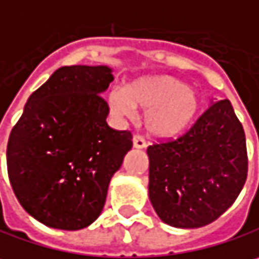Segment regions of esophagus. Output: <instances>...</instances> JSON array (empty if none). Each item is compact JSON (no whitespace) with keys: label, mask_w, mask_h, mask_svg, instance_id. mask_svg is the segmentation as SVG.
<instances>
[{"label":"esophagus","mask_w":259,"mask_h":259,"mask_svg":"<svg viewBox=\"0 0 259 259\" xmlns=\"http://www.w3.org/2000/svg\"><path fill=\"white\" fill-rule=\"evenodd\" d=\"M146 141H145L144 136H141V135H135L133 136V146L135 148H138V149H142V148H145L146 146Z\"/></svg>","instance_id":"34e87169"}]
</instances>
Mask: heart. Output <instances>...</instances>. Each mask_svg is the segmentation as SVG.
I'll return each mask as SVG.
<instances>
[{"label": "heart", "instance_id": "heart-1", "mask_svg": "<svg viewBox=\"0 0 259 259\" xmlns=\"http://www.w3.org/2000/svg\"><path fill=\"white\" fill-rule=\"evenodd\" d=\"M117 114L133 117L135 108L146 110V130L160 139H171L186 133L201 110V98L189 84L167 74L145 76L114 91L108 97Z\"/></svg>", "mask_w": 259, "mask_h": 259}]
</instances>
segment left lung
<instances>
[{
    "label": "left lung",
    "instance_id": "left-lung-1",
    "mask_svg": "<svg viewBox=\"0 0 259 259\" xmlns=\"http://www.w3.org/2000/svg\"><path fill=\"white\" fill-rule=\"evenodd\" d=\"M146 152L151 204L173 227L215 221L246 182L245 132L229 99L214 102L186 133L151 145Z\"/></svg>",
    "mask_w": 259,
    "mask_h": 259
}]
</instances>
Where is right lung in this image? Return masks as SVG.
Here are the masks:
<instances>
[{"mask_svg": "<svg viewBox=\"0 0 259 259\" xmlns=\"http://www.w3.org/2000/svg\"><path fill=\"white\" fill-rule=\"evenodd\" d=\"M107 66L55 70L24 105L10 133L8 179L20 205L42 224L79 230L101 214L110 180L132 149L129 130L111 129L101 94Z\"/></svg>", "mask_w": 259, "mask_h": 259, "instance_id": "add662e5", "label": "right lung"}]
</instances>
